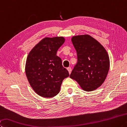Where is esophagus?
Masks as SVG:
<instances>
[{
    "label": "esophagus",
    "mask_w": 127,
    "mask_h": 127,
    "mask_svg": "<svg viewBox=\"0 0 127 127\" xmlns=\"http://www.w3.org/2000/svg\"><path fill=\"white\" fill-rule=\"evenodd\" d=\"M67 70H68V71L69 73L70 74V73H71V68H70V67L67 68Z\"/></svg>",
    "instance_id": "34e87169"
}]
</instances>
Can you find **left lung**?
<instances>
[{
  "label": "left lung",
  "instance_id": "obj_1",
  "mask_svg": "<svg viewBox=\"0 0 127 127\" xmlns=\"http://www.w3.org/2000/svg\"><path fill=\"white\" fill-rule=\"evenodd\" d=\"M71 41L77 53V63L70 75L85 91L97 89L109 69L108 53L103 45L88 34L74 36Z\"/></svg>",
  "mask_w": 127,
  "mask_h": 127
}]
</instances>
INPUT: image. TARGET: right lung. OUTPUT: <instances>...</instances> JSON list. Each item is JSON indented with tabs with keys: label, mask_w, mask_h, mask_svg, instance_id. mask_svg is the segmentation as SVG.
Wrapping results in <instances>:
<instances>
[{
	"label": "right lung",
	"mask_w": 127,
	"mask_h": 127,
	"mask_svg": "<svg viewBox=\"0 0 127 127\" xmlns=\"http://www.w3.org/2000/svg\"><path fill=\"white\" fill-rule=\"evenodd\" d=\"M64 41L63 36L45 37L28 56L25 68L28 80L34 92L43 97L57 95L63 80L69 75L61 58L57 56Z\"/></svg>",
	"instance_id": "add662e5"
}]
</instances>
